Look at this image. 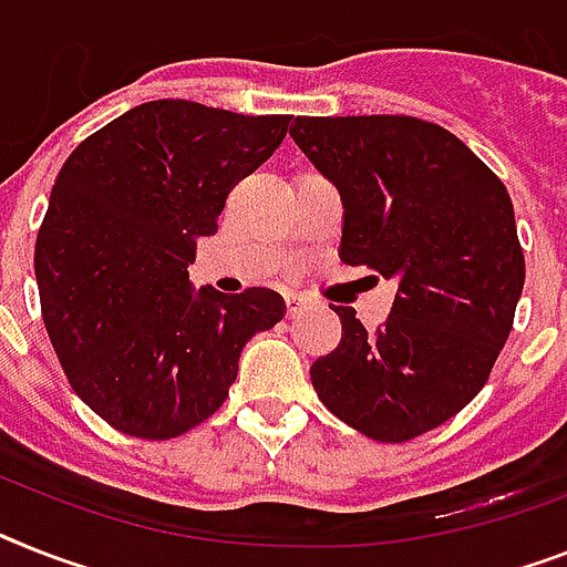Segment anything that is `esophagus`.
Segmentation results:
<instances>
[{"label": "esophagus", "instance_id": "34e87169", "mask_svg": "<svg viewBox=\"0 0 567 567\" xmlns=\"http://www.w3.org/2000/svg\"><path fill=\"white\" fill-rule=\"evenodd\" d=\"M284 303H287V316L295 318L298 312L303 310V307H307V298H301V295H287V298H284Z\"/></svg>", "mask_w": 567, "mask_h": 567}]
</instances>
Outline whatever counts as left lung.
I'll use <instances>...</instances> for the list:
<instances>
[{"mask_svg":"<svg viewBox=\"0 0 567 567\" xmlns=\"http://www.w3.org/2000/svg\"><path fill=\"white\" fill-rule=\"evenodd\" d=\"M341 196V260L400 287L385 324L336 307L339 348L310 368L318 400L364 437L402 443L466 409L513 330L525 251L504 182L411 115H298L289 130Z\"/></svg>","mask_w":567,"mask_h":567,"instance_id":"8db88e82","label":"left lung"}]
</instances>
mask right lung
Wrapping results in <instances>:
<instances>
[{"mask_svg":"<svg viewBox=\"0 0 567 567\" xmlns=\"http://www.w3.org/2000/svg\"><path fill=\"white\" fill-rule=\"evenodd\" d=\"M292 115L150 101L65 158L37 234L42 321L74 394L112 429L171 441L226 402L243 344L284 318L251 287L190 289L196 240Z\"/></svg>","mask_w":567,"mask_h":567,"instance_id":"right-lung-1","label":"right lung"}]
</instances>
